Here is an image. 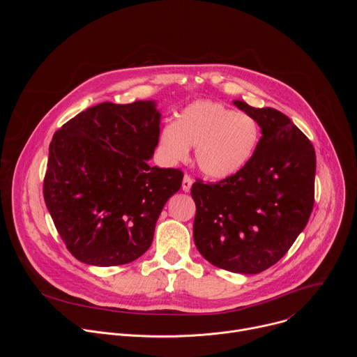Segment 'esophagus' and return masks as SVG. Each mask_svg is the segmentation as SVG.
Instances as JSON below:
<instances>
[{
    "label": "esophagus",
    "mask_w": 357,
    "mask_h": 357,
    "mask_svg": "<svg viewBox=\"0 0 357 357\" xmlns=\"http://www.w3.org/2000/svg\"><path fill=\"white\" fill-rule=\"evenodd\" d=\"M192 183H193L192 178H190L189 175H185V176H183V181H182V189H183V192H189L190 188H192Z\"/></svg>",
    "instance_id": "obj_1"
}]
</instances>
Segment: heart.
<instances>
[{"label":"heart","mask_w":357,"mask_h":357,"mask_svg":"<svg viewBox=\"0 0 357 357\" xmlns=\"http://www.w3.org/2000/svg\"><path fill=\"white\" fill-rule=\"evenodd\" d=\"M261 127L256 117L233 112L212 100H196L183 107L175 123L164 126L160 151L169 162L189 158L196 148V164L211 178H229L240 172L256 155Z\"/></svg>","instance_id":"heart-1"}]
</instances>
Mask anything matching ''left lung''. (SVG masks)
<instances>
[{
  "instance_id": "obj_1",
  "label": "left lung",
  "mask_w": 357,
  "mask_h": 357,
  "mask_svg": "<svg viewBox=\"0 0 357 357\" xmlns=\"http://www.w3.org/2000/svg\"><path fill=\"white\" fill-rule=\"evenodd\" d=\"M234 105L257 119L260 145L240 172L192 185L193 240L213 266L259 274L285 256L310 220L317 157L312 142L281 112Z\"/></svg>"
}]
</instances>
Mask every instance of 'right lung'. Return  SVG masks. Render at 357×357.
<instances>
[{
  "mask_svg": "<svg viewBox=\"0 0 357 357\" xmlns=\"http://www.w3.org/2000/svg\"><path fill=\"white\" fill-rule=\"evenodd\" d=\"M152 101L90 107L59 128L49 145L43 199L72 256L112 267L141 257L183 172L149 167L160 141Z\"/></svg>",
  "mask_w": 357,
  "mask_h": 357,
  "instance_id": "obj_1",
  "label": "right lung"
}]
</instances>
